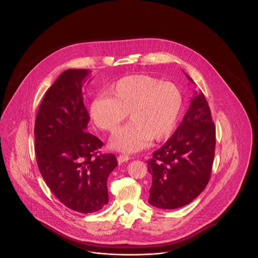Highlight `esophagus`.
Instances as JSON below:
<instances>
[{
	"mask_svg": "<svg viewBox=\"0 0 258 258\" xmlns=\"http://www.w3.org/2000/svg\"><path fill=\"white\" fill-rule=\"evenodd\" d=\"M131 158L128 156V155H119L118 157H117V161H118V163L119 164H122V163H124V162H127V161H129Z\"/></svg>",
	"mask_w": 258,
	"mask_h": 258,
	"instance_id": "34e87169",
	"label": "esophagus"
}]
</instances>
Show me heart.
Wrapping results in <instances>:
<instances>
[{
	"label": "heart",
	"instance_id": "1",
	"mask_svg": "<svg viewBox=\"0 0 258 258\" xmlns=\"http://www.w3.org/2000/svg\"><path fill=\"white\" fill-rule=\"evenodd\" d=\"M182 105L181 91L174 83L136 74L119 79L105 90V96L93 99L89 114L98 128L114 133L129 113L131 122L115 134L110 146L135 153L173 133Z\"/></svg>",
	"mask_w": 258,
	"mask_h": 258
}]
</instances>
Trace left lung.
<instances>
[{
  "mask_svg": "<svg viewBox=\"0 0 258 258\" xmlns=\"http://www.w3.org/2000/svg\"><path fill=\"white\" fill-rule=\"evenodd\" d=\"M215 149L216 126L209 103L203 92L195 91L176 132L147 161L152 175L149 204L174 210L195 200L210 181Z\"/></svg>",
  "mask_w": 258,
  "mask_h": 258,
  "instance_id": "1",
  "label": "left lung"
}]
</instances>
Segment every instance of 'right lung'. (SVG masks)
<instances>
[{"mask_svg": "<svg viewBox=\"0 0 258 258\" xmlns=\"http://www.w3.org/2000/svg\"><path fill=\"white\" fill-rule=\"evenodd\" d=\"M88 70H68L45 92L35 124L39 172L69 209L91 214L108 203L107 179L117 167L113 154H100V139L86 132L90 120L82 84Z\"/></svg>", "mask_w": 258, "mask_h": 258, "instance_id": "add662e5", "label": "right lung"}]
</instances>
